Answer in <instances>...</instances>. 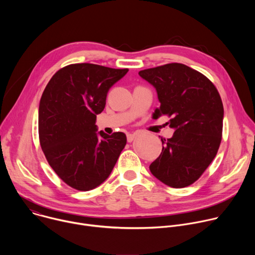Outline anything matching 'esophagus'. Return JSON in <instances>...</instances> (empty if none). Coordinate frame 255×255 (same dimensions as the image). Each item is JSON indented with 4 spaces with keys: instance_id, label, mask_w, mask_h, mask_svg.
I'll use <instances>...</instances> for the list:
<instances>
[{
    "instance_id": "1",
    "label": "esophagus",
    "mask_w": 255,
    "mask_h": 255,
    "mask_svg": "<svg viewBox=\"0 0 255 255\" xmlns=\"http://www.w3.org/2000/svg\"><path fill=\"white\" fill-rule=\"evenodd\" d=\"M138 132H133V133H129L128 135H127V141L128 142H132L137 136H138Z\"/></svg>"
}]
</instances>
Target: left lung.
Masks as SVG:
<instances>
[{"label":"left lung","mask_w":255,"mask_h":255,"mask_svg":"<svg viewBox=\"0 0 255 255\" xmlns=\"http://www.w3.org/2000/svg\"><path fill=\"white\" fill-rule=\"evenodd\" d=\"M151 84L160 102L157 119L170 117L173 136L162 139V151L149 165L151 173L168 187L194 184L219 149L224 109L213 83L201 72L183 64L167 63L139 71Z\"/></svg>","instance_id":"1"}]
</instances>
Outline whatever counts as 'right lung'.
Masks as SVG:
<instances>
[{
	"instance_id": "right-lung-1",
	"label": "right lung",
	"mask_w": 255,
	"mask_h": 255,
	"mask_svg": "<svg viewBox=\"0 0 255 255\" xmlns=\"http://www.w3.org/2000/svg\"><path fill=\"white\" fill-rule=\"evenodd\" d=\"M127 71L93 63L69 64L55 72L42 94L41 148L55 173L72 189L90 191L104 183L125 147L123 132H97L96 119L109 90Z\"/></svg>"
}]
</instances>
